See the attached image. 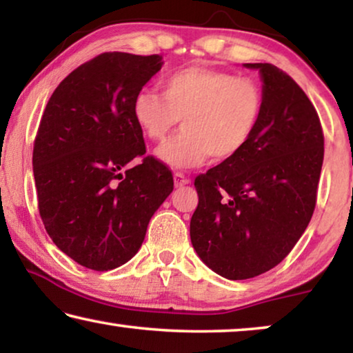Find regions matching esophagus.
Listing matches in <instances>:
<instances>
[{
	"label": "esophagus",
	"mask_w": 353,
	"mask_h": 353,
	"mask_svg": "<svg viewBox=\"0 0 353 353\" xmlns=\"http://www.w3.org/2000/svg\"><path fill=\"white\" fill-rule=\"evenodd\" d=\"M173 181H175V186L180 188V186H185L190 183V178H188L186 175H183L181 172H176L175 175H173Z\"/></svg>",
	"instance_id": "1"
}]
</instances>
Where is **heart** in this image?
<instances>
[{
  "label": "heart",
  "mask_w": 353,
  "mask_h": 353,
  "mask_svg": "<svg viewBox=\"0 0 353 353\" xmlns=\"http://www.w3.org/2000/svg\"><path fill=\"white\" fill-rule=\"evenodd\" d=\"M265 109L263 88L250 77L186 67L161 80V93L139 90L132 114L144 137L163 143L181 120L183 132L161 148L159 157L173 168H192L212 157L239 156L257 133Z\"/></svg>",
  "instance_id": "obj_1"
}]
</instances>
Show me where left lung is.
Listing matches in <instances>:
<instances>
[{"label":"left lung","mask_w":353,"mask_h":353,"mask_svg":"<svg viewBox=\"0 0 353 353\" xmlns=\"http://www.w3.org/2000/svg\"><path fill=\"white\" fill-rule=\"evenodd\" d=\"M259 69L265 109L239 156L196 176L199 196L190 223L192 248L228 279L259 276L291 252L310 223L325 156L315 108L286 72Z\"/></svg>","instance_id":"8db88e82"}]
</instances>
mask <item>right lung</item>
<instances>
[{
    "label": "right lung",
    "mask_w": 353,
    "mask_h": 353,
    "mask_svg": "<svg viewBox=\"0 0 353 353\" xmlns=\"http://www.w3.org/2000/svg\"><path fill=\"white\" fill-rule=\"evenodd\" d=\"M162 64L159 54L103 52L70 72L43 112L33 143L38 210L52 243L81 267L127 263L173 191L172 170L144 156L132 114Z\"/></svg>",
    "instance_id": "add662e5"
}]
</instances>
